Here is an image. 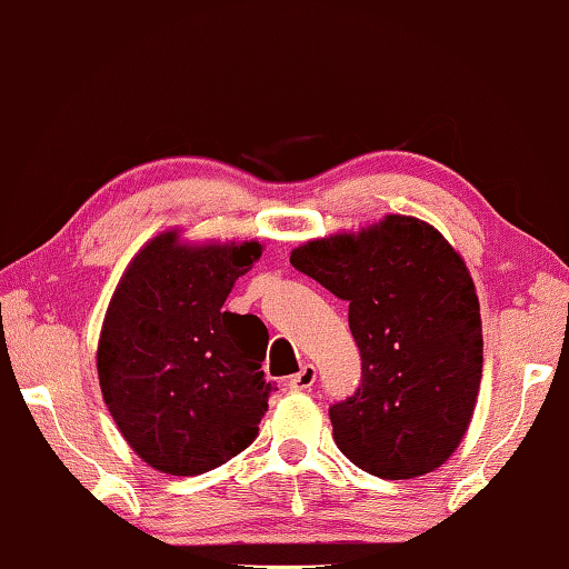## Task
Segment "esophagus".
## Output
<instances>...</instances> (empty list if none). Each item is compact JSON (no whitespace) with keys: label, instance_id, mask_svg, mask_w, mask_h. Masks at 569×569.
<instances>
[{"label":"esophagus","instance_id":"34e87169","mask_svg":"<svg viewBox=\"0 0 569 569\" xmlns=\"http://www.w3.org/2000/svg\"><path fill=\"white\" fill-rule=\"evenodd\" d=\"M313 380H317V368H313L311 362H303L301 370L288 378V386H291V391H309Z\"/></svg>","mask_w":569,"mask_h":569}]
</instances>
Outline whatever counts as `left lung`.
I'll list each match as a JSON object with an SVG mask.
<instances>
[{
	"mask_svg": "<svg viewBox=\"0 0 569 569\" xmlns=\"http://www.w3.org/2000/svg\"><path fill=\"white\" fill-rule=\"evenodd\" d=\"M291 266L350 303L362 378L329 406L335 442L360 470L409 480L449 460L482 376L475 283L435 227L391 214L358 234L311 240Z\"/></svg>",
	"mask_w": 569,
	"mask_h": 569,
	"instance_id": "8db88e82",
	"label": "left lung"
}]
</instances>
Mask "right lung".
I'll return each mask as SVG.
<instances>
[{
    "label": "right lung",
    "instance_id": "add662e5",
    "mask_svg": "<svg viewBox=\"0 0 569 569\" xmlns=\"http://www.w3.org/2000/svg\"><path fill=\"white\" fill-rule=\"evenodd\" d=\"M258 242L150 240L127 266L101 327L97 370L122 437L150 468L201 475L240 455L276 391L262 378L268 329L224 311Z\"/></svg>",
    "mask_w": 569,
    "mask_h": 569
}]
</instances>
